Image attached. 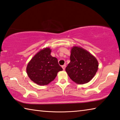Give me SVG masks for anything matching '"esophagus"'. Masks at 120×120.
Instances as JSON below:
<instances>
[{"mask_svg":"<svg viewBox=\"0 0 120 120\" xmlns=\"http://www.w3.org/2000/svg\"><path fill=\"white\" fill-rule=\"evenodd\" d=\"M66 65H63V66H62V69H64V70L65 69V68H66Z\"/></svg>","mask_w":120,"mask_h":120,"instance_id":"34e87169","label":"esophagus"}]
</instances>
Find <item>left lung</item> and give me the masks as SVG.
Returning a JSON list of instances; mask_svg holds the SVG:
<instances>
[{
  "mask_svg": "<svg viewBox=\"0 0 120 120\" xmlns=\"http://www.w3.org/2000/svg\"><path fill=\"white\" fill-rule=\"evenodd\" d=\"M70 59L66 71L71 79L77 84L88 82L98 70L96 58L81 47L75 46L72 48Z\"/></svg>",
  "mask_w": 120,
  "mask_h": 120,
  "instance_id": "obj_1",
  "label": "left lung"
}]
</instances>
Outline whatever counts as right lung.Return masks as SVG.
I'll list each match as a JSON object with an SVG mask.
<instances>
[{
  "label": "right lung",
  "instance_id": "1",
  "mask_svg": "<svg viewBox=\"0 0 120 120\" xmlns=\"http://www.w3.org/2000/svg\"><path fill=\"white\" fill-rule=\"evenodd\" d=\"M51 52L49 48L40 50L27 64L28 76L36 84L42 86L49 84L55 79L58 72L63 70L57 59L51 55Z\"/></svg>",
  "mask_w": 120,
  "mask_h": 120
}]
</instances>
